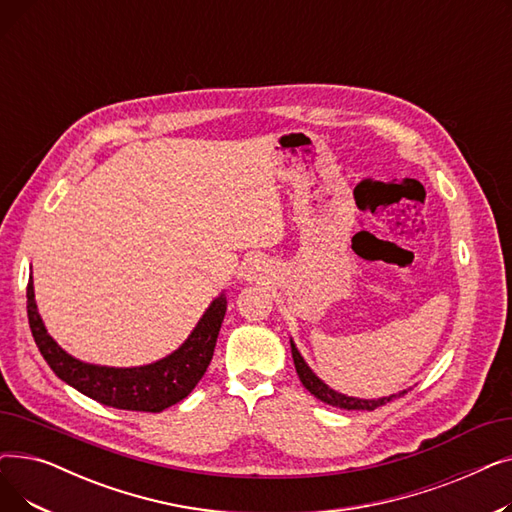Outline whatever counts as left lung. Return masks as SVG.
Here are the masks:
<instances>
[{
  "label": "left lung",
  "instance_id": "8db88e82",
  "mask_svg": "<svg viewBox=\"0 0 512 512\" xmlns=\"http://www.w3.org/2000/svg\"><path fill=\"white\" fill-rule=\"evenodd\" d=\"M290 348H292V359H294V367H297V373L299 378L303 382V386L315 396L319 398L321 402H326V405H332V407H340V409H346V411H375L378 407L386 405V402L394 400V396H388V398H380V400H363V398H351V396H344V394H338L334 392L332 388H328L324 382H321L317 375L309 369V365L303 361L301 353L297 351V346H294L290 342ZM407 394V392H402Z\"/></svg>",
  "mask_w": 512,
  "mask_h": 512
}]
</instances>
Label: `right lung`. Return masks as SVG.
I'll return each mask as SVG.
<instances>
[{
    "instance_id": "1",
    "label": "right lung",
    "mask_w": 512,
    "mask_h": 512,
    "mask_svg": "<svg viewBox=\"0 0 512 512\" xmlns=\"http://www.w3.org/2000/svg\"><path fill=\"white\" fill-rule=\"evenodd\" d=\"M26 313H29V326L43 359L60 380L105 407L159 413L191 394L205 375L226 315V297L222 294L211 303L195 332L176 353L157 363L132 369L89 365L64 353L58 342L47 334L37 313L31 278L26 284Z\"/></svg>"
}]
</instances>
